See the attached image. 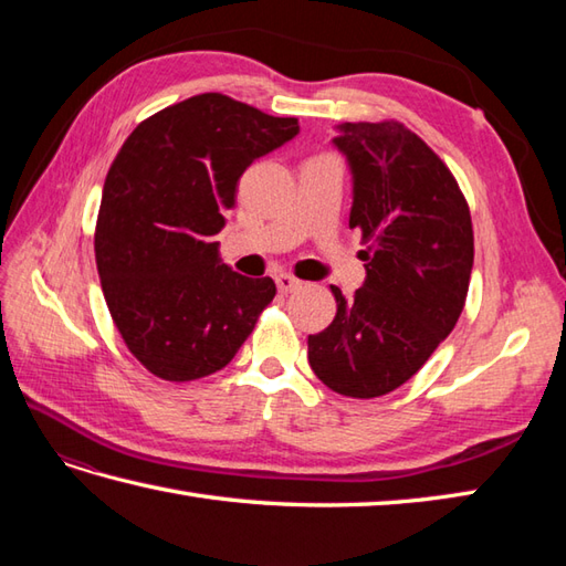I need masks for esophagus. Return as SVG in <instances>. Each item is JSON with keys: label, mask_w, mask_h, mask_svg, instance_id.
<instances>
[{"label": "esophagus", "mask_w": 566, "mask_h": 566, "mask_svg": "<svg viewBox=\"0 0 566 566\" xmlns=\"http://www.w3.org/2000/svg\"><path fill=\"white\" fill-rule=\"evenodd\" d=\"M274 282H276V290H280L282 294L296 292L298 286H302V282H298L296 276H292V274H276V276H274Z\"/></svg>", "instance_id": "34e87169"}]
</instances>
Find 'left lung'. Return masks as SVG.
<instances>
[{
    "mask_svg": "<svg viewBox=\"0 0 566 566\" xmlns=\"http://www.w3.org/2000/svg\"><path fill=\"white\" fill-rule=\"evenodd\" d=\"M353 170L350 228L363 231L365 284L308 335L328 389L375 399L411 379L460 318L474 264L467 199L450 167L399 122L343 124L333 138Z\"/></svg>",
    "mask_w": 566,
    "mask_h": 566,
    "instance_id": "obj_1",
    "label": "left lung"
}]
</instances>
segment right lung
<instances>
[{"label": "right lung", "mask_w": 566, "mask_h": 566, "mask_svg": "<svg viewBox=\"0 0 566 566\" xmlns=\"http://www.w3.org/2000/svg\"><path fill=\"white\" fill-rule=\"evenodd\" d=\"M296 134V118L207 92L140 122L118 150L94 255L114 326L150 375L191 381L223 369L274 298L270 276L221 262L213 235L240 175Z\"/></svg>", "instance_id": "right-lung-1"}]
</instances>
